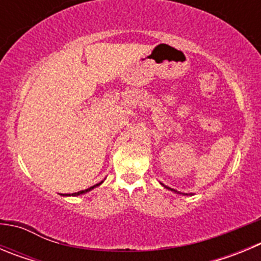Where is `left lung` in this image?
Returning <instances> with one entry per match:
<instances>
[{
	"label": "left lung",
	"mask_w": 261,
	"mask_h": 261,
	"mask_svg": "<svg viewBox=\"0 0 261 261\" xmlns=\"http://www.w3.org/2000/svg\"><path fill=\"white\" fill-rule=\"evenodd\" d=\"M166 188H168V187H166ZM168 190H171V188H168ZM171 191H174V192H177V191H175V190H171Z\"/></svg>",
	"instance_id": "obj_1"
}]
</instances>
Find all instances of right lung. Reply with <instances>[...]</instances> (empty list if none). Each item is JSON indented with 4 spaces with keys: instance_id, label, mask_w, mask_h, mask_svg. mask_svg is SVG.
<instances>
[{
    "instance_id": "obj_1",
    "label": "right lung",
    "mask_w": 261,
    "mask_h": 261,
    "mask_svg": "<svg viewBox=\"0 0 261 261\" xmlns=\"http://www.w3.org/2000/svg\"><path fill=\"white\" fill-rule=\"evenodd\" d=\"M103 181H100V183H98V184H95V186H93V187H90V188H87V190H84V191H80V192H75V193H71V196H78V195H84V193H86V192H89V191H91V190H94V188H95L96 186H100V184H102ZM64 196H70V193H69V195H64Z\"/></svg>"
}]
</instances>
